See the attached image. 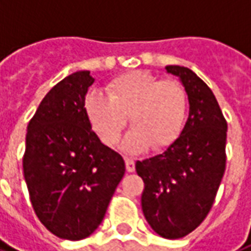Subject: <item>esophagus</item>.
<instances>
[{
	"instance_id": "34e87169",
	"label": "esophagus",
	"mask_w": 251,
	"mask_h": 251,
	"mask_svg": "<svg viewBox=\"0 0 251 251\" xmlns=\"http://www.w3.org/2000/svg\"><path fill=\"white\" fill-rule=\"evenodd\" d=\"M126 168L128 172H134L135 171V161L132 160V158H128V157H126Z\"/></svg>"
}]
</instances>
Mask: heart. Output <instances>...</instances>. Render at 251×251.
Returning <instances> with one entry per match:
<instances>
[{
    "label": "heart",
    "instance_id": "obj_1",
    "mask_svg": "<svg viewBox=\"0 0 251 251\" xmlns=\"http://www.w3.org/2000/svg\"><path fill=\"white\" fill-rule=\"evenodd\" d=\"M106 93L93 90L83 101L90 126L103 143L119 141L127 115L134 126L123 139L126 151L139 153L150 145L162 150L180 136L187 116V93L179 82L132 71L112 79Z\"/></svg>",
    "mask_w": 251,
    "mask_h": 251
}]
</instances>
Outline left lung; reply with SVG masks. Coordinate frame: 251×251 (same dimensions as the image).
Listing matches in <instances>:
<instances>
[{
    "label": "left lung",
    "mask_w": 251,
    "mask_h": 251,
    "mask_svg": "<svg viewBox=\"0 0 251 251\" xmlns=\"http://www.w3.org/2000/svg\"><path fill=\"white\" fill-rule=\"evenodd\" d=\"M165 70L187 93V122L174 145L136 161L135 168L145 181L142 210L149 226L165 239H179L201 224L215 202L226 171L227 122L212 90L193 71Z\"/></svg>",
    "instance_id": "obj_1"
}]
</instances>
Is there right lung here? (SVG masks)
I'll use <instances>...</instances> for the list:
<instances>
[{
	"label": "right lung",
	"mask_w": 251,
	"mask_h": 251,
	"mask_svg": "<svg viewBox=\"0 0 251 251\" xmlns=\"http://www.w3.org/2000/svg\"><path fill=\"white\" fill-rule=\"evenodd\" d=\"M90 71L64 77L45 96L25 135L23 171L31 203L51 234L80 241L103 220L126 164L91 129L83 101Z\"/></svg>",
	"instance_id": "add662e5"
}]
</instances>
